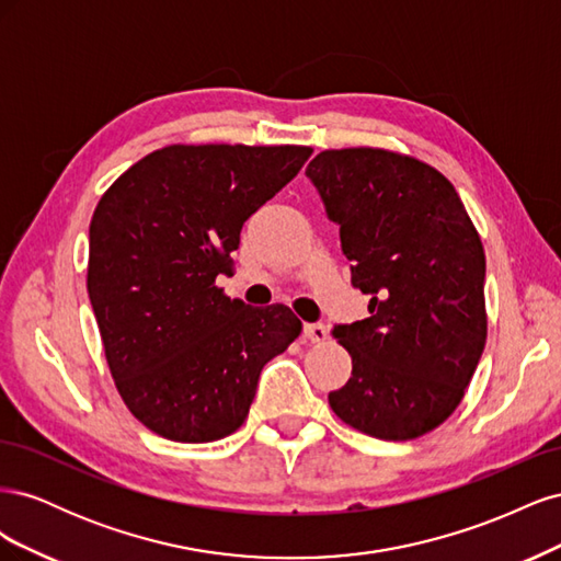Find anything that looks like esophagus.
<instances>
[{
    "mask_svg": "<svg viewBox=\"0 0 561 561\" xmlns=\"http://www.w3.org/2000/svg\"><path fill=\"white\" fill-rule=\"evenodd\" d=\"M304 336H307L311 344H322L328 339V328L322 325V322H309V325H304Z\"/></svg>",
    "mask_w": 561,
    "mask_h": 561,
    "instance_id": "1",
    "label": "esophagus"
}]
</instances>
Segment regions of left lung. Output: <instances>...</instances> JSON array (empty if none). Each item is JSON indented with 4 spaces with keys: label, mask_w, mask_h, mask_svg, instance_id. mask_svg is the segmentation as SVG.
<instances>
[{
    "label": "left lung",
    "mask_w": 561,
    "mask_h": 561,
    "mask_svg": "<svg viewBox=\"0 0 561 561\" xmlns=\"http://www.w3.org/2000/svg\"><path fill=\"white\" fill-rule=\"evenodd\" d=\"M307 175L339 225L351 283L369 318L336 325L353 363L332 412L379 439L445 423L486 342L484 248L454 184L433 165L377 147L325 149Z\"/></svg>",
    "instance_id": "left-lung-1"
}]
</instances>
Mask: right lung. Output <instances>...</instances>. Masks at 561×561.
<instances>
[{
	"mask_svg": "<svg viewBox=\"0 0 561 561\" xmlns=\"http://www.w3.org/2000/svg\"><path fill=\"white\" fill-rule=\"evenodd\" d=\"M311 147L168 145L98 201L89 229V299L116 390L142 426L173 443L239 431L262 367L301 320L252 309L215 285L245 219L290 182Z\"/></svg>",
	"mask_w": 561,
	"mask_h": 561,
	"instance_id": "add662e5",
	"label": "right lung"
}]
</instances>
